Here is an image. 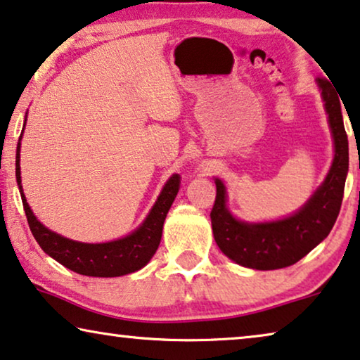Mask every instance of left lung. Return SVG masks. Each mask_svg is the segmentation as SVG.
I'll list each match as a JSON object with an SVG mask.
<instances>
[{
  "label": "left lung",
  "mask_w": 360,
  "mask_h": 360,
  "mask_svg": "<svg viewBox=\"0 0 360 360\" xmlns=\"http://www.w3.org/2000/svg\"><path fill=\"white\" fill-rule=\"evenodd\" d=\"M318 87L334 140V160L323 184L295 214L270 222H245L227 209V189L215 177V202L210 212L215 243L230 260L253 270H278L295 265L329 236L341 210L349 171V141L344 130L341 100L326 79Z\"/></svg>",
  "instance_id": "8db88e82"
}]
</instances>
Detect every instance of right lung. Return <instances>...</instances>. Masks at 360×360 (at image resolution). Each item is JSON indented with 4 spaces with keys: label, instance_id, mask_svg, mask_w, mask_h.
<instances>
[{
    "label": "right lung",
    "instance_id": "add662e5",
    "mask_svg": "<svg viewBox=\"0 0 360 360\" xmlns=\"http://www.w3.org/2000/svg\"><path fill=\"white\" fill-rule=\"evenodd\" d=\"M24 124H26V120H24ZM21 138L22 133L19 136L16 148V181L19 193H21L27 224H30L32 236H34L36 242L39 243L42 250L54 258L56 262H59L60 265L85 276L112 278L141 270L155 255L158 247H160L162 224H165L167 210L171 209L174 198L177 195V191H179V176L172 174L166 181L150 214L146 215V219L143 220L140 227L133 230L128 236L103 243L70 240V238L62 237L59 233L47 229L46 225H42L36 215L32 214L30 204H27L26 195L22 193L21 167H19Z\"/></svg>",
    "mask_w": 360,
    "mask_h": 360
}]
</instances>
